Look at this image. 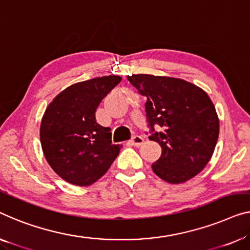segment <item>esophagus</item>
Here are the masks:
<instances>
[{
  "instance_id": "1",
  "label": "esophagus",
  "mask_w": 250,
  "mask_h": 250,
  "mask_svg": "<svg viewBox=\"0 0 250 250\" xmlns=\"http://www.w3.org/2000/svg\"><path fill=\"white\" fill-rule=\"evenodd\" d=\"M130 144L132 145V146H136V147H139L141 145L144 144V138L140 137V136H135L132 137V139L130 140Z\"/></svg>"
}]
</instances>
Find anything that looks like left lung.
Wrapping results in <instances>:
<instances>
[{
  "mask_svg": "<svg viewBox=\"0 0 250 250\" xmlns=\"http://www.w3.org/2000/svg\"><path fill=\"white\" fill-rule=\"evenodd\" d=\"M128 81L146 96V117L162 156L151 165L167 183L196 176L210 161L219 137V118L202 88L181 78L137 74ZM159 125L162 131H154Z\"/></svg>",
  "mask_w": 250,
  "mask_h": 250,
  "instance_id": "1",
  "label": "left lung"
}]
</instances>
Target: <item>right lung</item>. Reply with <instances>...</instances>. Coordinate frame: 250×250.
<instances>
[{
	"mask_svg": "<svg viewBox=\"0 0 250 250\" xmlns=\"http://www.w3.org/2000/svg\"><path fill=\"white\" fill-rule=\"evenodd\" d=\"M121 80L110 75L70 85L44 111L40 125L43 155L55 173L70 184H93L120 152L110 128L96 122L95 111Z\"/></svg>",
	"mask_w": 250,
	"mask_h": 250,
	"instance_id": "right-lung-1",
	"label": "right lung"
}]
</instances>
